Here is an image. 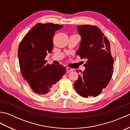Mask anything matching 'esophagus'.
I'll list each match as a JSON object with an SVG mask.
<instances>
[{"instance_id":"34e87169","label":"esophagus","mask_w":130,"mask_h":130,"mask_svg":"<svg viewBox=\"0 0 130 130\" xmlns=\"http://www.w3.org/2000/svg\"><path fill=\"white\" fill-rule=\"evenodd\" d=\"M67 70L68 72H70V71H72L73 69H71V68H69V67H67Z\"/></svg>"}]
</instances>
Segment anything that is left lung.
<instances>
[{
    "label": "left lung",
    "instance_id": "8db88e82",
    "mask_svg": "<svg viewBox=\"0 0 130 130\" xmlns=\"http://www.w3.org/2000/svg\"><path fill=\"white\" fill-rule=\"evenodd\" d=\"M78 30L82 40L76 54L86 63L85 69L81 71L74 86L83 97H95L107 86L112 76L114 60L110 43L97 27L78 26Z\"/></svg>",
    "mask_w": 130,
    "mask_h": 130
}]
</instances>
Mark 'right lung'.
I'll use <instances>...</instances> for the list:
<instances>
[{
    "label": "right lung",
    "instance_id": "right-lung-1",
    "mask_svg": "<svg viewBox=\"0 0 130 130\" xmlns=\"http://www.w3.org/2000/svg\"><path fill=\"white\" fill-rule=\"evenodd\" d=\"M63 26L53 23H37L24 36L18 47L19 67L31 89L40 95L54 91L56 84L66 72L61 65H49L45 60L53 49L55 32Z\"/></svg>",
    "mask_w": 130,
    "mask_h": 130
}]
</instances>
